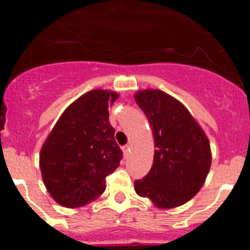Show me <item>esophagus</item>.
<instances>
[{
  "mask_svg": "<svg viewBox=\"0 0 250 250\" xmlns=\"http://www.w3.org/2000/svg\"><path fill=\"white\" fill-rule=\"evenodd\" d=\"M129 151H130V145H125V146H123L124 155H125V156L129 155Z\"/></svg>",
  "mask_w": 250,
  "mask_h": 250,
  "instance_id": "obj_1",
  "label": "esophagus"
}]
</instances>
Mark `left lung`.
<instances>
[{
    "mask_svg": "<svg viewBox=\"0 0 250 250\" xmlns=\"http://www.w3.org/2000/svg\"><path fill=\"white\" fill-rule=\"evenodd\" d=\"M135 101L154 135L155 152L146 176L135 180L138 195L161 209L180 207L204 184L211 164L210 144L180 101L160 90H141Z\"/></svg>",
    "mask_w": 250,
    "mask_h": 250,
    "instance_id": "8db88e82",
    "label": "left lung"
}]
</instances>
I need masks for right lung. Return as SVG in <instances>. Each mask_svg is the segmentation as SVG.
<instances>
[{
    "mask_svg": "<svg viewBox=\"0 0 250 250\" xmlns=\"http://www.w3.org/2000/svg\"><path fill=\"white\" fill-rule=\"evenodd\" d=\"M119 94L92 90L68 106L46 139L40 167L46 189L66 208L87 204L105 191L106 176L120 165L123 151L109 123Z\"/></svg>",
    "mask_w": 250,
    "mask_h": 250,
    "instance_id": "add662e5",
    "label": "right lung"
}]
</instances>
